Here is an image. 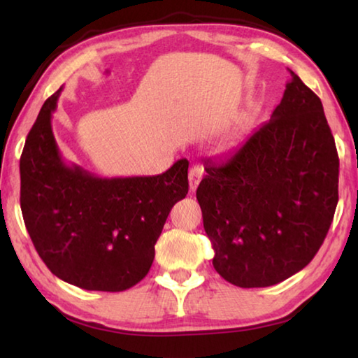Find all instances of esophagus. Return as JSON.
I'll return each mask as SVG.
<instances>
[{
    "mask_svg": "<svg viewBox=\"0 0 358 358\" xmlns=\"http://www.w3.org/2000/svg\"><path fill=\"white\" fill-rule=\"evenodd\" d=\"M202 175H203V169L201 166H192L189 169V175H187V178H189V189L191 191L197 189V186L202 180Z\"/></svg>",
    "mask_w": 358,
    "mask_h": 358,
    "instance_id": "esophagus-1",
    "label": "esophagus"
}]
</instances>
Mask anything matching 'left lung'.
Instances as JSON below:
<instances>
[{"label":"left lung","instance_id":"left-lung-1","mask_svg":"<svg viewBox=\"0 0 358 358\" xmlns=\"http://www.w3.org/2000/svg\"><path fill=\"white\" fill-rule=\"evenodd\" d=\"M270 121L197 187L213 266L238 287H268L311 262L338 203L339 159L322 102L289 69Z\"/></svg>","mask_w":358,"mask_h":358}]
</instances>
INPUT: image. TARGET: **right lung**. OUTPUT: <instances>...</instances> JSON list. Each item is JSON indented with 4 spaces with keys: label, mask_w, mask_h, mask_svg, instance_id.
Masks as SVG:
<instances>
[{
    "label": "right lung",
    "mask_w": 358,
    "mask_h": 358,
    "mask_svg": "<svg viewBox=\"0 0 358 358\" xmlns=\"http://www.w3.org/2000/svg\"><path fill=\"white\" fill-rule=\"evenodd\" d=\"M59 88L20 157V207L36 251L59 280L121 292L147 276L175 203L187 194V159L153 177L102 178L63 159L52 131Z\"/></svg>",
    "instance_id": "1"
}]
</instances>
